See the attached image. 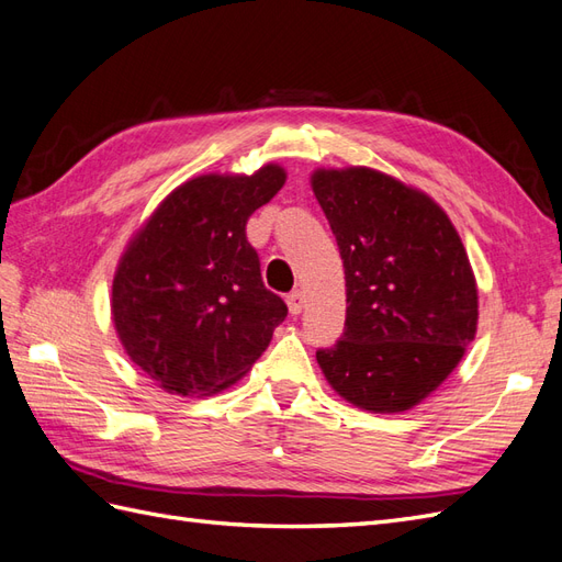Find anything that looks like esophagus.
Returning <instances> with one entry per match:
<instances>
[{"label": "esophagus", "mask_w": 562, "mask_h": 562, "mask_svg": "<svg viewBox=\"0 0 562 562\" xmlns=\"http://www.w3.org/2000/svg\"><path fill=\"white\" fill-rule=\"evenodd\" d=\"M304 304H306V296L304 292H292L290 296H286V306H290V313L292 315H299L301 311H304Z\"/></svg>", "instance_id": "esophagus-1"}]
</instances>
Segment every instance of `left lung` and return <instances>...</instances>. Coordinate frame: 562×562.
Wrapping results in <instances>:
<instances>
[{"label":"left lung","mask_w":562,"mask_h":562,"mask_svg":"<svg viewBox=\"0 0 562 562\" xmlns=\"http://www.w3.org/2000/svg\"><path fill=\"white\" fill-rule=\"evenodd\" d=\"M347 280L341 339L315 358L370 413L418 406L477 333V282L453 223L425 192L372 168L315 170Z\"/></svg>","instance_id":"1"}]
</instances>
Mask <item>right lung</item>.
I'll return each instance as SVG.
<instances>
[{
    "mask_svg": "<svg viewBox=\"0 0 562 562\" xmlns=\"http://www.w3.org/2000/svg\"><path fill=\"white\" fill-rule=\"evenodd\" d=\"M284 168L199 176L172 190L127 244L111 315L131 361L161 390L211 396L247 372L286 318L247 239L249 215L276 196Z\"/></svg>",
    "mask_w": 562,
    "mask_h": 562,
    "instance_id": "1",
    "label": "right lung"
}]
</instances>
